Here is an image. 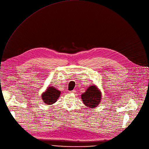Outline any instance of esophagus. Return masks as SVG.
<instances>
[{"mask_svg": "<svg viewBox=\"0 0 149 149\" xmlns=\"http://www.w3.org/2000/svg\"><path fill=\"white\" fill-rule=\"evenodd\" d=\"M69 92L70 93H75L76 92V90H73V91H69Z\"/></svg>", "mask_w": 149, "mask_h": 149, "instance_id": "1", "label": "esophagus"}]
</instances>
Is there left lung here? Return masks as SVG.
I'll return each instance as SVG.
<instances>
[{"mask_svg":"<svg viewBox=\"0 0 149 149\" xmlns=\"http://www.w3.org/2000/svg\"><path fill=\"white\" fill-rule=\"evenodd\" d=\"M81 99L84 105L89 108H95L97 106L101 100V93L95 86L89 87L83 94Z\"/></svg>","mask_w":149,"mask_h":149,"instance_id":"obj_1","label":"left lung"}]
</instances>
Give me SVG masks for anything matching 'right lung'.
I'll return each instance as SVG.
<instances>
[{
  "mask_svg": "<svg viewBox=\"0 0 149 149\" xmlns=\"http://www.w3.org/2000/svg\"><path fill=\"white\" fill-rule=\"evenodd\" d=\"M61 95V92L54 87H48L45 92L42 93V98L44 102L48 105L55 103Z\"/></svg>",
  "mask_w": 149,
  "mask_h": 149,
  "instance_id": "right-lung-1",
  "label": "right lung"
}]
</instances>
